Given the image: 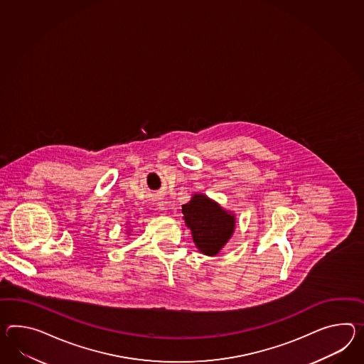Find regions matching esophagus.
<instances>
[{"label":"esophagus","mask_w":364,"mask_h":364,"mask_svg":"<svg viewBox=\"0 0 364 364\" xmlns=\"http://www.w3.org/2000/svg\"><path fill=\"white\" fill-rule=\"evenodd\" d=\"M158 209H159V210H166V205L160 203V204H158Z\"/></svg>","instance_id":"34e87169"}]
</instances>
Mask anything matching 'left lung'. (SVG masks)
<instances>
[{
  "label": "left lung",
  "instance_id": "left-lung-1",
  "mask_svg": "<svg viewBox=\"0 0 364 364\" xmlns=\"http://www.w3.org/2000/svg\"><path fill=\"white\" fill-rule=\"evenodd\" d=\"M181 212L186 228L192 231L196 247L209 257L221 251L235 229V215L205 195L192 196Z\"/></svg>",
  "mask_w": 364,
  "mask_h": 364
}]
</instances>
